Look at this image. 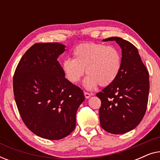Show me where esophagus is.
I'll return each instance as SVG.
<instances>
[{
    "label": "esophagus",
    "mask_w": 160,
    "mask_h": 160,
    "mask_svg": "<svg viewBox=\"0 0 160 160\" xmlns=\"http://www.w3.org/2000/svg\"><path fill=\"white\" fill-rule=\"evenodd\" d=\"M84 96H85V98H90V96L92 95L90 93L87 92H84Z\"/></svg>",
    "instance_id": "34e87169"
}]
</instances>
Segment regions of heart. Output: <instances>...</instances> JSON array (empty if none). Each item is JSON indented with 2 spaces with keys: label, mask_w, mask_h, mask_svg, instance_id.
<instances>
[{
  "label": "heart",
  "mask_w": 160,
  "mask_h": 160,
  "mask_svg": "<svg viewBox=\"0 0 160 160\" xmlns=\"http://www.w3.org/2000/svg\"><path fill=\"white\" fill-rule=\"evenodd\" d=\"M121 67L122 55L117 47L96 43L77 46L73 51V59H65L62 62L63 73L72 84L80 82L85 69L87 76L84 85L89 90L99 84L106 87L112 84Z\"/></svg>",
  "instance_id": "b5f03b06"
}]
</instances>
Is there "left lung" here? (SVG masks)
<instances>
[{
	"label": "left lung",
	"mask_w": 160,
	"mask_h": 160,
	"mask_svg": "<svg viewBox=\"0 0 160 160\" xmlns=\"http://www.w3.org/2000/svg\"><path fill=\"white\" fill-rule=\"evenodd\" d=\"M122 49V67L112 84L96 94L101 100L99 110L101 128L112 134H124L133 130L145 115L149 92L148 72L138 50L129 41L111 37Z\"/></svg>",
	"instance_id": "8db88e82"
}]
</instances>
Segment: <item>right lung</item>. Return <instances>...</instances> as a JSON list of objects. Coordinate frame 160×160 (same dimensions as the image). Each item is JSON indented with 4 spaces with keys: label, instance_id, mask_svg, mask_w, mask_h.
Wrapping results in <instances>:
<instances>
[{
    "label": "right lung",
    "instance_id": "1",
    "mask_svg": "<svg viewBox=\"0 0 160 160\" xmlns=\"http://www.w3.org/2000/svg\"><path fill=\"white\" fill-rule=\"evenodd\" d=\"M60 43H37L19 60L13 78L14 99L22 119L38 136L60 140L76 128L82 89L65 78L58 61Z\"/></svg>",
    "mask_w": 160,
    "mask_h": 160
}]
</instances>
